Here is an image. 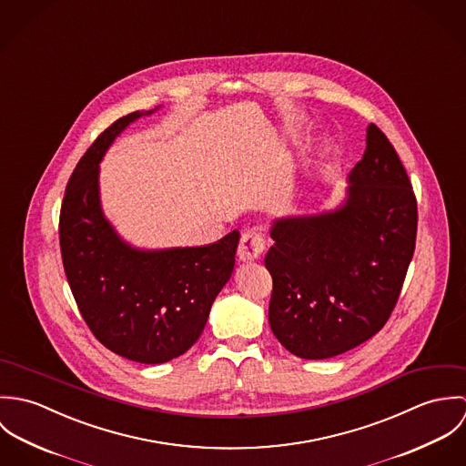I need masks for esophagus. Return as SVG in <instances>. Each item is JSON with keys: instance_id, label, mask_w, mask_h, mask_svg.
<instances>
[{"instance_id": "34e87169", "label": "esophagus", "mask_w": 466, "mask_h": 466, "mask_svg": "<svg viewBox=\"0 0 466 466\" xmlns=\"http://www.w3.org/2000/svg\"><path fill=\"white\" fill-rule=\"evenodd\" d=\"M266 251V238L258 231H246L238 244V258L242 262L258 260Z\"/></svg>"}]
</instances>
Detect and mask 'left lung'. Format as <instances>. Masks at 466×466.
<instances>
[{
    "label": "left lung",
    "instance_id": "8db88e82",
    "mask_svg": "<svg viewBox=\"0 0 466 466\" xmlns=\"http://www.w3.org/2000/svg\"><path fill=\"white\" fill-rule=\"evenodd\" d=\"M333 209L272 220L268 325L296 357L321 360L390 319L410 264L418 208L397 150L375 124Z\"/></svg>",
    "mask_w": 466,
    "mask_h": 466
}]
</instances>
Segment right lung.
Segmentation results:
<instances>
[{
    "label": "right lung",
    "instance_id": "obj_1",
    "mask_svg": "<svg viewBox=\"0 0 466 466\" xmlns=\"http://www.w3.org/2000/svg\"><path fill=\"white\" fill-rule=\"evenodd\" d=\"M134 111L100 134L75 167L61 208L59 238L67 283L95 337L141 364L168 362L194 346L217 294L231 278L238 229L198 248L141 249L104 215L100 161Z\"/></svg>",
    "mask_w": 466,
    "mask_h": 466
}]
</instances>
